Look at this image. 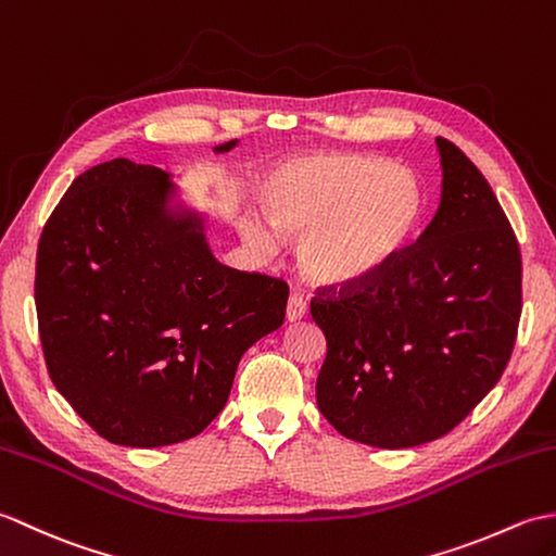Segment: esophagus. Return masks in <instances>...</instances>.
Masks as SVG:
<instances>
[{
	"mask_svg": "<svg viewBox=\"0 0 556 556\" xmlns=\"http://www.w3.org/2000/svg\"><path fill=\"white\" fill-rule=\"evenodd\" d=\"M306 316V302L300 298V294H290L288 306H286V318L288 320H302Z\"/></svg>",
	"mask_w": 556,
	"mask_h": 556,
	"instance_id": "obj_1",
	"label": "esophagus"
}]
</instances>
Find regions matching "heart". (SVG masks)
Here are the masks:
<instances>
[{
  "label": "heart",
  "mask_w": 556,
  "mask_h": 556,
  "mask_svg": "<svg viewBox=\"0 0 556 556\" xmlns=\"http://www.w3.org/2000/svg\"><path fill=\"white\" fill-rule=\"evenodd\" d=\"M270 226L240 218L252 250L270 254L298 240L302 274L326 288L364 286L386 276L412 250L426 216V192L406 168L376 154H304L264 182Z\"/></svg>",
  "instance_id": "b5f03b06"
}]
</instances>
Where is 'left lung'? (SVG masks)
Segmentation results:
<instances>
[{
  "instance_id": "obj_1",
  "label": "left lung",
  "mask_w": 556,
  "mask_h": 556,
  "mask_svg": "<svg viewBox=\"0 0 556 556\" xmlns=\"http://www.w3.org/2000/svg\"><path fill=\"white\" fill-rule=\"evenodd\" d=\"M440 206L412 250L364 286L326 288L318 409L340 435L382 450L447 435L497 386L521 318V252L495 192L435 138Z\"/></svg>"
}]
</instances>
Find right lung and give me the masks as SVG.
<instances>
[{
    "instance_id": "right-lung-1",
    "label": "right lung",
    "mask_w": 556,
    "mask_h": 556,
    "mask_svg": "<svg viewBox=\"0 0 556 556\" xmlns=\"http://www.w3.org/2000/svg\"><path fill=\"white\" fill-rule=\"evenodd\" d=\"M286 302L282 280L216 262L204 216L176 200L166 170L128 159L73 180L37 244L49 378L123 447L200 435L226 406L242 354L282 324Z\"/></svg>"
}]
</instances>
